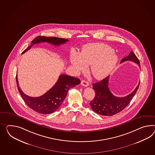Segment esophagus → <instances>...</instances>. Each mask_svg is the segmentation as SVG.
Listing matches in <instances>:
<instances>
[{
    "label": "esophagus",
    "instance_id": "obj_1",
    "mask_svg": "<svg viewBox=\"0 0 155 155\" xmlns=\"http://www.w3.org/2000/svg\"><path fill=\"white\" fill-rule=\"evenodd\" d=\"M81 85H83L84 87H87L89 85V83L87 81H85V80H82L81 82Z\"/></svg>",
    "mask_w": 155,
    "mask_h": 155
}]
</instances>
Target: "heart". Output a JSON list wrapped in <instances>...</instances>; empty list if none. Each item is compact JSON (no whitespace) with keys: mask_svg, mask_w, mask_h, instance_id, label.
<instances>
[{"mask_svg":"<svg viewBox=\"0 0 155 155\" xmlns=\"http://www.w3.org/2000/svg\"><path fill=\"white\" fill-rule=\"evenodd\" d=\"M113 49L106 44H89L80 54L72 51L70 62L76 72L84 71L91 66V72L97 79H102L110 74L117 62Z\"/></svg>","mask_w":155,"mask_h":155,"instance_id":"b5f03b06","label":"heart"}]
</instances>
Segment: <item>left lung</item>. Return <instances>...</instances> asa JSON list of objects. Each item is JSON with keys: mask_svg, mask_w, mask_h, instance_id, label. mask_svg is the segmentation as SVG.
I'll return each instance as SVG.
<instances>
[{"mask_svg": "<svg viewBox=\"0 0 155 155\" xmlns=\"http://www.w3.org/2000/svg\"><path fill=\"white\" fill-rule=\"evenodd\" d=\"M127 61H133L140 68L139 60L133 51L127 57L123 58L120 63ZM109 78L110 76H108L99 82L92 84L95 95L90 105L95 113L102 116H111L121 112L127 106L138 89L140 83L130 94L124 97H117L113 95L109 89Z\"/></svg>", "mask_w": 155, "mask_h": 155, "instance_id": "1", "label": "left lung"}]
</instances>
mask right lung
Instances as JSON below:
<instances>
[{"label": "right lung", "mask_w": 155, "mask_h": 155, "mask_svg": "<svg viewBox=\"0 0 155 155\" xmlns=\"http://www.w3.org/2000/svg\"><path fill=\"white\" fill-rule=\"evenodd\" d=\"M68 41V39L63 38L38 36L32 41L31 45L22 54L29 50L34 44L47 42L57 46L64 44ZM16 82L20 94L28 106L39 114L46 115L52 114L60 107L66 97L68 90L79 84L80 80L71 76L62 74L51 89L38 97H31L26 95L19 87L17 76H16Z\"/></svg>", "instance_id": "obj_1"}]
</instances>
